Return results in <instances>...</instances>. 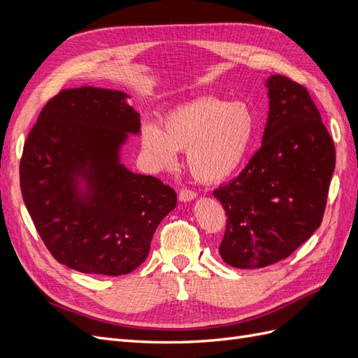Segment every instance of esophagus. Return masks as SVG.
Segmentation results:
<instances>
[{"label":"esophagus","mask_w":358,"mask_h":358,"mask_svg":"<svg viewBox=\"0 0 358 358\" xmlns=\"http://www.w3.org/2000/svg\"><path fill=\"white\" fill-rule=\"evenodd\" d=\"M196 197H197V194L194 192V191H191V189H182V191L179 192V200L183 201V203L192 201Z\"/></svg>","instance_id":"34e87169"}]
</instances>
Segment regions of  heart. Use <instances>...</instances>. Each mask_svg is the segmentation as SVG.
<instances>
[{
	"mask_svg": "<svg viewBox=\"0 0 358 358\" xmlns=\"http://www.w3.org/2000/svg\"><path fill=\"white\" fill-rule=\"evenodd\" d=\"M255 129V115L248 104L203 95L167 112L162 127L145 122L142 146L159 169L173 167L179 150H187L192 178L203 183H218L243 164Z\"/></svg>",
	"mask_w": 358,
	"mask_h": 358,
	"instance_id": "b5f03b06",
	"label": "heart"
}]
</instances>
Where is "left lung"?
<instances>
[{
	"label": "left lung",
	"mask_w": 358,
	"mask_h": 358,
	"mask_svg": "<svg viewBox=\"0 0 358 358\" xmlns=\"http://www.w3.org/2000/svg\"><path fill=\"white\" fill-rule=\"evenodd\" d=\"M262 148L239 176L213 191L229 216L224 262L262 268L287 258L321 225L336 164L333 140L309 92L285 76L266 79Z\"/></svg>",
	"instance_id": "1"
}]
</instances>
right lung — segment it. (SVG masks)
Instances as JSON below:
<instances>
[{"label": "right lung", "instance_id": "right-lung-1", "mask_svg": "<svg viewBox=\"0 0 358 358\" xmlns=\"http://www.w3.org/2000/svg\"><path fill=\"white\" fill-rule=\"evenodd\" d=\"M122 91L83 86L43 107L20 159V189L57 262L82 273L121 276L142 264L176 192L121 161L140 115Z\"/></svg>", "mask_w": 358, "mask_h": 358}]
</instances>
